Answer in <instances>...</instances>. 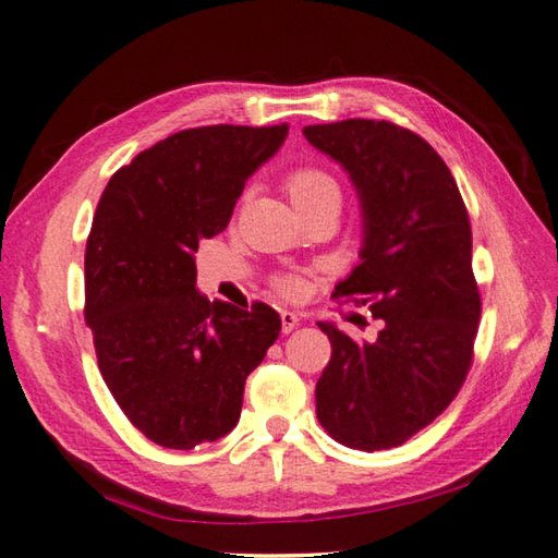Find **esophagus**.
Segmentation results:
<instances>
[{"mask_svg": "<svg viewBox=\"0 0 558 558\" xmlns=\"http://www.w3.org/2000/svg\"><path fill=\"white\" fill-rule=\"evenodd\" d=\"M299 324L301 318L294 314V311H281V330H284V333H291Z\"/></svg>", "mask_w": 558, "mask_h": 558, "instance_id": "1", "label": "esophagus"}]
</instances>
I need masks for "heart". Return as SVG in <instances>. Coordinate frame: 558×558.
<instances>
[{
  "label": "heart",
  "mask_w": 558,
  "mask_h": 558,
  "mask_svg": "<svg viewBox=\"0 0 558 558\" xmlns=\"http://www.w3.org/2000/svg\"><path fill=\"white\" fill-rule=\"evenodd\" d=\"M284 191L289 193V198L296 205L299 213L311 208V205H316L320 201L340 198V191H338V183L333 175L324 169H318V166H311V163L294 166V169L287 171ZM271 287L279 296H284V299H301L306 294V279L296 271L277 274V277L271 279Z\"/></svg>",
  "instance_id": "b5f03b06"
}]
</instances>
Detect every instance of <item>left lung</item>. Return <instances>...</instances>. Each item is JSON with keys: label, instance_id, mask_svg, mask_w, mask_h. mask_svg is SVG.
Listing matches in <instances>:
<instances>
[{"label": "left lung", "instance_id": "obj_1", "mask_svg": "<svg viewBox=\"0 0 558 558\" xmlns=\"http://www.w3.org/2000/svg\"><path fill=\"white\" fill-rule=\"evenodd\" d=\"M304 134L348 171L363 208V262L333 296L369 304L383 320L373 343L318 324L333 353L316 414L338 444L385 451L432 424L473 365L483 304L471 220L446 161L412 130L343 120Z\"/></svg>", "mask_w": 558, "mask_h": 558}]
</instances>
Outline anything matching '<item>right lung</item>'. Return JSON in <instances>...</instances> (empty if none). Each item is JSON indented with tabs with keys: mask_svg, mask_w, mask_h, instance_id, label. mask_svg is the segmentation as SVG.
Masks as SVG:
<instances>
[{
	"mask_svg": "<svg viewBox=\"0 0 558 558\" xmlns=\"http://www.w3.org/2000/svg\"><path fill=\"white\" fill-rule=\"evenodd\" d=\"M289 124H210L136 154L107 183L85 247V324L124 416L156 446L191 451L240 422L247 375L279 338L271 306L250 311L195 289L201 240L277 154Z\"/></svg>",
	"mask_w": 558,
	"mask_h": 558,
	"instance_id": "1",
	"label": "right lung"
}]
</instances>
